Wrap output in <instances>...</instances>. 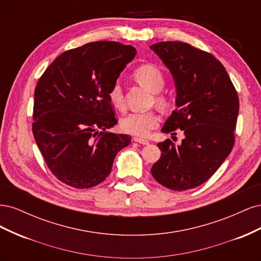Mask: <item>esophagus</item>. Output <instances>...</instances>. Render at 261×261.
<instances>
[{
    "label": "esophagus",
    "mask_w": 261,
    "mask_h": 261,
    "mask_svg": "<svg viewBox=\"0 0 261 261\" xmlns=\"http://www.w3.org/2000/svg\"><path fill=\"white\" fill-rule=\"evenodd\" d=\"M134 140H135L136 143H138V144H141V145H149V140H147V139H144V138H140V137H135V138H134Z\"/></svg>",
    "instance_id": "esophagus-1"
}]
</instances>
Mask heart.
I'll use <instances>...</instances> for the list:
<instances>
[{
  "label": "heart",
  "mask_w": 261,
  "mask_h": 261,
  "mask_svg": "<svg viewBox=\"0 0 261 261\" xmlns=\"http://www.w3.org/2000/svg\"><path fill=\"white\" fill-rule=\"evenodd\" d=\"M133 76L135 80L144 86L146 89L153 93L155 103L161 108H167L170 105V98L167 93L162 92L165 78L162 70L153 64H143L134 70ZM109 100L111 105L123 110L125 107V99L123 88L120 83H114L109 90ZM160 117L153 111L148 112H133L126 115L122 122V129L134 136L145 137L159 125Z\"/></svg>",
  "instance_id": "1"
}]
</instances>
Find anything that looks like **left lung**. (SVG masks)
Masks as SVG:
<instances>
[{
	"instance_id": "left-lung-1",
	"label": "left lung",
	"mask_w": 261,
	"mask_h": 261,
	"mask_svg": "<svg viewBox=\"0 0 261 261\" xmlns=\"http://www.w3.org/2000/svg\"><path fill=\"white\" fill-rule=\"evenodd\" d=\"M174 78L176 109L162 127L179 145L158 144L161 158L151 174L173 191H187L208 180L232 151L240 101L224 66L211 53L186 42L163 41L150 46Z\"/></svg>"
}]
</instances>
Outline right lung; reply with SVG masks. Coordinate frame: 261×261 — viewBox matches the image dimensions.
<instances>
[{"instance_id":"right-lung-1","label":"right lung","mask_w":261,"mask_h":261,"mask_svg":"<svg viewBox=\"0 0 261 261\" xmlns=\"http://www.w3.org/2000/svg\"><path fill=\"white\" fill-rule=\"evenodd\" d=\"M136 49L96 41L62 53L35 90L33 133L53 175L75 188L102 183L130 136L107 132L117 123L109 90Z\"/></svg>"}]
</instances>
